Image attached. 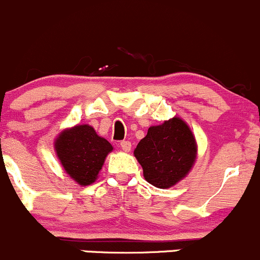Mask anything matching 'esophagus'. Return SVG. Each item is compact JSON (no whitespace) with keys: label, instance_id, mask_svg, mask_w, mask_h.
<instances>
[{"label":"esophagus","instance_id":"obj_1","mask_svg":"<svg viewBox=\"0 0 260 260\" xmlns=\"http://www.w3.org/2000/svg\"><path fill=\"white\" fill-rule=\"evenodd\" d=\"M120 148L124 152H129L131 148H132V143H131L129 141H122V142H120Z\"/></svg>","mask_w":260,"mask_h":260}]
</instances>
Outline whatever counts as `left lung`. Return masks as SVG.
Masks as SVG:
<instances>
[{"label":"left lung","mask_w":260,"mask_h":260,"mask_svg":"<svg viewBox=\"0 0 260 260\" xmlns=\"http://www.w3.org/2000/svg\"><path fill=\"white\" fill-rule=\"evenodd\" d=\"M135 156L151 185L167 188L182 180L196 158V142L188 125L175 117L148 128L140 141Z\"/></svg>","instance_id":"8db88e82"}]
</instances>
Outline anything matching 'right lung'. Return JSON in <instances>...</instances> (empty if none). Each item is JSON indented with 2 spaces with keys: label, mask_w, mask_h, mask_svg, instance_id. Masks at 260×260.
Listing matches in <instances>:
<instances>
[{
  "label": "right lung",
  "mask_w": 260,
  "mask_h": 260,
  "mask_svg": "<svg viewBox=\"0 0 260 260\" xmlns=\"http://www.w3.org/2000/svg\"><path fill=\"white\" fill-rule=\"evenodd\" d=\"M55 149L67 174L79 185L86 186L95 181L113 147L99 137L93 127L81 124L61 132L55 141Z\"/></svg>",
  "instance_id": "right-lung-1"
}]
</instances>
